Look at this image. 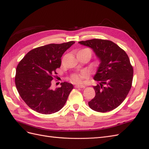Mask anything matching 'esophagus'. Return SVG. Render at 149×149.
Listing matches in <instances>:
<instances>
[{
  "instance_id": "obj_1",
  "label": "esophagus",
  "mask_w": 149,
  "mask_h": 149,
  "mask_svg": "<svg viewBox=\"0 0 149 149\" xmlns=\"http://www.w3.org/2000/svg\"><path fill=\"white\" fill-rule=\"evenodd\" d=\"M86 86H83V85H79V84H77L75 86V88H84Z\"/></svg>"
}]
</instances>
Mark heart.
<instances>
[{"label": "heart", "mask_w": 149, "mask_h": 149, "mask_svg": "<svg viewBox=\"0 0 149 149\" xmlns=\"http://www.w3.org/2000/svg\"><path fill=\"white\" fill-rule=\"evenodd\" d=\"M81 50H87L88 52H89L90 54L91 55V52L89 49L86 48V49H82ZM88 77H89L88 72L83 71L81 72V73H79V74L75 73V74H72L70 76V78L72 81L75 83H81L83 82L84 79H87Z\"/></svg>", "instance_id": "heart-1"}]
</instances>
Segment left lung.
I'll return each mask as SVG.
<instances>
[{
  "label": "left lung",
  "instance_id": "left-lung-1",
  "mask_svg": "<svg viewBox=\"0 0 149 149\" xmlns=\"http://www.w3.org/2000/svg\"><path fill=\"white\" fill-rule=\"evenodd\" d=\"M92 48L101 60L94 79L99 81L94 86L96 96L88 102L94 111L106 113L118 107L132 86L133 68L123 49L113 41L92 39L79 42Z\"/></svg>",
  "mask_w": 149,
  "mask_h": 149
}]
</instances>
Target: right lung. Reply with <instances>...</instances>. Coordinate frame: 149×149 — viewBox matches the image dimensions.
Returning a JSON list of instances; mask_svg holds the SVG:
<instances>
[{
  "instance_id": "right-lung-1",
  "label": "right lung",
  "mask_w": 149,
  "mask_h": 149,
  "mask_svg": "<svg viewBox=\"0 0 149 149\" xmlns=\"http://www.w3.org/2000/svg\"><path fill=\"white\" fill-rule=\"evenodd\" d=\"M75 43L71 41L52 43L29 51L18 63L15 84L20 96L34 111L49 114L58 111L65 104L74 86L67 82L60 87L52 89L56 68L61 65V57Z\"/></svg>"
}]
</instances>
